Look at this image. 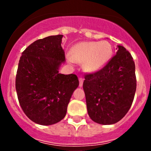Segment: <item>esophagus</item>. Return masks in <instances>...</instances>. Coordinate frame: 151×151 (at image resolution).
Wrapping results in <instances>:
<instances>
[{
  "instance_id": "34e87169",
  "label": "esophagus",
  "mask_w": 151,
  "mask_h": 151,
  "mask_svg": "<svg viewBox=\"0 0 151 151\" xmlns=\"http://www.w3.org/2000/svg\"><path fill=\"white\" fill-rule=\"evenodd\" d=\"M79 81H80V84H79V86L80 87H82L83 85V82H84V79L82 78V77H80V79H79Z\"/></svg>"
}]
</instances>
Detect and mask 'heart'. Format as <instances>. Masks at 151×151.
Wrapping results in <instances>:
<instances>
[{
    "instance_id": "heart-1",
    "label": "heart",
    "mask_w": 151,
    "mask_h": 151,
    "mask_svg": "<svg viewBox=\"0 0 151 151\" xmlns=\"http://www.w3.org/2000/svg\"><path fill=\"white\" fill-rule=\"evenodd\" d=\"M112 55V45L106 41L84 42L71 48L70 60L84 63L86 71L94 72L102 68L110 60Z\"/></svg>"
}]
</instances>
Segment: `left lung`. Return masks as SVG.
<instances>
[{
    "mask_svg": "<svg viewBox=\"0 0 151 151\" xmlns=\"http://www.w3.org/2000/svg\"><path fill=\"white\" fill-rule=\"evenodd\" d=\"M136 88L133 58L118 45L116 55L104 68L85 77L83 90L90 118L102 125L121 121L132 106Z\"/></svg>",
    "mask_w": 151,
    "mask_h": 151,
    "instance_id": "8db88e82",
    "label": "left lung"
}]
</instances>
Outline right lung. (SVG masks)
Masks as SVG:
<instances>
[{
	"label": "right lung",
	"mask_w": 151,
	"mask_h": 151,
	"mask_svg": "<svg viewBox=\"0 0 151 151\" xmlns=\"http://www.w3.org/2000/svg\"><path fill=\"white\" fill-rule=\"evenodd\" d=\"M63 35L50 36L32 43L22 53L17 71V94L29 119L43 126L59 122L79 80L75 74L59 73L65 62Z\"/></svg>",
	"instance_id": "obj_1"
}]
</instances>
